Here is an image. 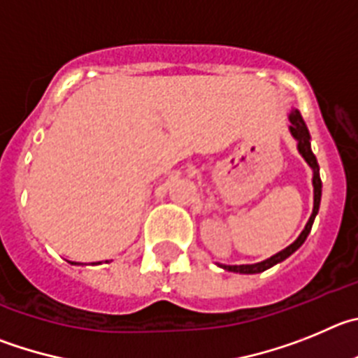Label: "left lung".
Listing matches in <instances>:
<instances>
[{
    "mask_svg": "<svg viewBox=\"0 0 358 358\" xmlns=\"http://www.w3.org/2000/svg\"><path fill=\"white\" fill-rule=\"evenodd\" d=\"M289 123H291V127H289V131H291V135H292V137H294L296 148H298V153L301 157H303L305 162H307L308 167H310V169H312V187H314V207H312L310 217H308L307 224H305V228H303V230H301V234L298 235V239H296L292 244H289L287 248H283L282 251L275 253V255H273V257H269V259L262 260V262H257V264H241V266H227V264H217L219 267H223V269H227V271L241 273V275H255V273L266 271V269H269V267L276 266V264L283 262V260L287 259V257H291L292 253H294V251L298 250V248L305 243V239H307L308 234H310L315 215H317V212H320L321 187H323V185H321V178H320V164H317V160H315L314 153H312L310 134H308L307 124H305L303 117H301V114H299L298 108H292V110L289 112Z\"/></svg>",
    "mask_w": 358,
    "mask_h": 358,
    "instance_id": "left-lung-1",
    "label": "left lung"
}]
</instances>
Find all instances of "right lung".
<instances>
[{
    "label": "right lung",
    "instance_id": "add662e5",
    "mask_svg": "<svg viewBox=\"0 0 358 358\" xmlns=\"http://www.w3.org/2000/svg\"><path fill=\"white\" fill-rule=\"evenodd\" d=\"M71 264H80V262H71ZM92 264H94V262H92ZM96 264H101V262H96Z\"/></svg>",
    "mask_w": 358,
    "mask_h": 358
}]
</instances>
